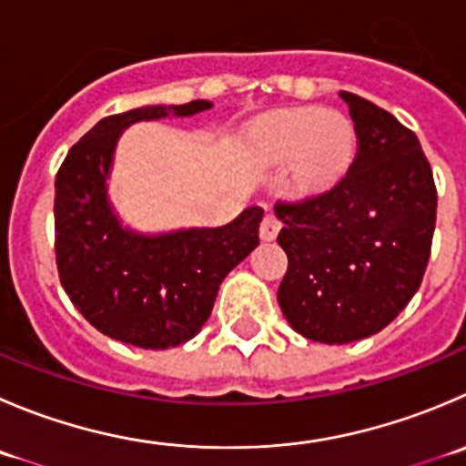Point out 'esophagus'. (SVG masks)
Returning <instances> with one entry per match:
<instances>
[{"label": "esophagus", "instance_id": "obj_1", "mask_svg": "<svg viewBox=\"0 0 466 466\" xmlns=\"http://www.w3.org/2000/svg\"><path fill=\"white\" fill-rule=\"evenodd\" d=\"M279 228H282V220H279L275 214H266L259 225V237L264 238V241H273V238L278 237Z\"/></svg>", "mask_w": 466, "mask_h": 466}]
</instances>
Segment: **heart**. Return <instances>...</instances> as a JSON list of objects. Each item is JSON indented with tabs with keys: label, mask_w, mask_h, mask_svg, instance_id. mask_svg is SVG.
I'll list each match as a JSON object with an SVG mask.
<instances>
[{
	"label": "heart",
	"mask_w": 466,
	"mask_h": 466,
	"mask_svg": "<svg viewBox=\"0 0 466 466\" xmlns=\"http://www.w3.org/2000/svg\"><path fill=\"white\" fill-rule=\"evenodd\" d=\"M257 143L273 164L296 161L300 187L320 188L341 177L353 161L355 129L339 111L289 108L261 120Z\"/></svg>",
	"instance_id": "heart-1"
}]
</instances>
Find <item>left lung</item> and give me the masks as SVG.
I'll list each match as a JSON object with an SVG mask.
<instances>
[{
  "label": "left lung",
  "mask_w": 466,
  "mask_h": 466,
  "mask_svg": "<svg viewBox=\"0 0 466 466\" xmlns=\"http://www.w3.org/2000/svg\"><path fill=\"white\" fill-rule=\"evenodd\" d=\"M358 155L328 191L278 202L289 268L278 289L284 319L320 343L371 337L421 287L437 218V188L417 134L341 90Z\"/></svg>",
  "instance_id": "1"
}]
</instances>
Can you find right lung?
Listing matches in <instances>:
<instances>
[{
	"label": "right lung",
	"mask_w": 466,
	"mask_h": 466,
	"mask_svg": "<svg viewBox=\"0 0 466 466\" xmlns=\"http://www.w3.org/2000/svg\"><path fill=\"white\" fill-rule=\"evenodd\" d=\"M207 108L211 102L193 99L108 116L70 147L58 168V278L79 314L106 337L150 350L187 343L209 319L225 275L259 246L261 207H248L223 228L141 234L123 228L108 202L113 152L129 125Z\"/></svg>",
	"instance_id": "right-lung-1"
}]
</instances>
